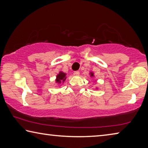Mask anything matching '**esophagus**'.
<instances>
[{
  "instance_id": "esophagus-1",
  "label": "esophagus",
  "mask_w": 148,
  "mask_h": 148,
  "mask_svg": "<svg viewBox=\"0 0 148 148\" xmlns=\"http://www.w3.org/2000/svg\"><path fill=\"white\" fill-rule=\"evenodd\" d=\"M74 74L75 75H79L80 74V72L79 71H74Z\"/></svg>"
}]
</instances>
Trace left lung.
Returning <instances> with one entry per match:
<instances>
[{
  "mask_svg": "<svg viewBox=\"0 0 148 148\" xmlns=\"http://www.w3.org/2000/svg\"><path fill=\"white\" fill-rule=\"evenodd\" d=\"M90 76L94 77V73H90Z\"/></svg>",
  "mask_w": 148,
  "mask_h": 148,
  "instance_id": "obj_1",
  "label": "left lung"
}]
</instances>
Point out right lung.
I'll list each match as a JSON object with an SVG mask.
<instances>
[{"instance_id":"add662e5","label":"right lung","mask_w":148,"mask_h":148,"mask_svg":"<svg viewBox=\"0 0 148 148\" xmlns=\"http://www.w3.org/2000/svg\"><path fill=\"white\" fill-rule=\"evenodd\" d=\"M66 74L64 73L63 72H60L58 75L56 77V82L57 83L60 84V82H64L65 81V80L66 79Z\"/></svg>"}]
</instances>
